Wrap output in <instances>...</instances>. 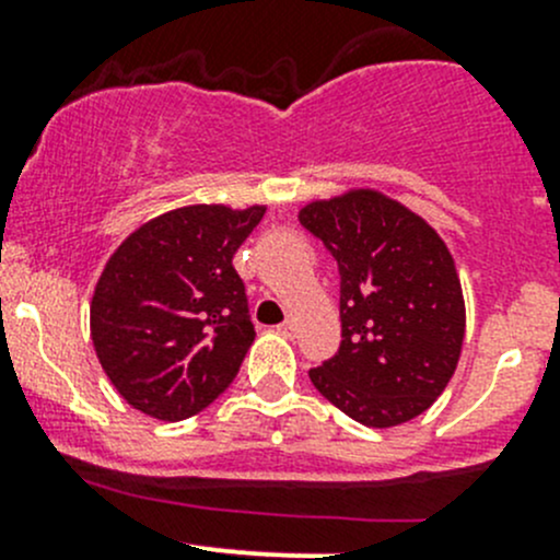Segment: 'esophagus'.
Returning a JSON list of instances; mask_svg holds the SVG:
<instances>
[{
	"instance_id": "obj_1",
	"label": "esophagus",
	"mask_w": 560,
	"mask_h": 560,
	"mask_svg": "<svg viewBox=\"0 0 560 560\" xmlns=\"http://www.w3.org/2000/svg\"><path fill=\"white\" fill-rule=\"evenodd\" d=\"M276 330H279L281 336H284V338H292V336H295V319H287V322H281V325L276 327Z\"/></svg>"
}]
</instances>
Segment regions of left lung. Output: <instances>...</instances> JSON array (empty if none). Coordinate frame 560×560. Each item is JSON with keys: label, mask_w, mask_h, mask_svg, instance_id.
I'll list each match as a JSON object with an SVG mask.
<instances>
[{"label": "left lung", "mask_w": 560, "mask_h": 560, "mask_svg": "<svg viewBox=\"0 0 560 560\" xmlns=\"http://www.w3.org/2000/svg\"><path fill=\"white\" fill-rule=\"evenodd\" d=\"M301 224L341 273V347L308 371L314 387L360 425L415 420L453 380L466 332L447 244L376 189L308 202Z\"/></svg>", "instance_id": "1"}]
</instances>
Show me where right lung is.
I'll list each match as a JSON object with an SVG mask.
<instances>
[{"label": "right lung", "instance_id": "1", "mask_svg": "<svg viewBox=\"0 0 560 560\" xmlns=\"http://www.w3.org/2000/svg\"><path fill=\"white\" fill-rule=\"evenodd\" d=\"M262 217L265 206H184L110 254L94 287L92 341L132 409L178 422L233 385L254 341L233 254Z\"/></svg>", "mask_w": 560, "mask_h": 560}]
</instances>
